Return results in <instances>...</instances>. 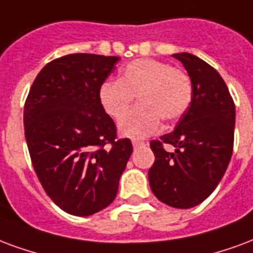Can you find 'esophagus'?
Masks as SVG:
<instances>
[{"instance_id": "obj_1", "label": "esophagus", "mask_w": 253, "mask_h": 253, "mask_svg": "<svg viewBox=\"0 0 253 253\" xmlns=\"http://www.w3.org/2000/svg\"><path fill=\"white\" fill-rule=\"evenodd\" d=\"M132 144H133L134 148H139V147H141V145H144L145 143H144V141H143V140L133 139V140H132Z\"/></svg>"}]
</instances>
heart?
I'll list each match as a JSON object with an SVG mask.
<instances>
[{"mask_svg": "<svg viewBox=\"0 0 253 253\" xmlns=\"http://www.w3.org/2000/svg\"><path fill=\"white\" fill-rule=\"evenodd\" d=\"M137 94L140 104L120 121V132L129 137H144L160 128L162 119H180L191 102L193 87L187 74L152 58L125 64L119 81L108 79L99 86L98 97L109 116H124Z\"/></svg>", "mask_w": 253, "mask_h": 253, "instance_id": "obj_1", "label": "heart"}]
</instances>
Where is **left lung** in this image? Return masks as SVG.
<instances>
[{"mask_svg":"<svg viewBox=\"0 0 253 253\" xmlns=\"http://www.w3.org/2000/svg\"><path fill=\"white\" fill-rule=\"evenodd\" d=\"M172 56L187 70L193 95L176 128L149 143L155 162L148 179L163 204L190 209L214 191L228 169L236 109L224 79L210 64L189 52ZM163 144L174 145L175 152L167 153Z\"/></svg>","mask_w":253,"mask_h":253,"instance_id":"8db88e82","label":"left lung"}]
</instances>
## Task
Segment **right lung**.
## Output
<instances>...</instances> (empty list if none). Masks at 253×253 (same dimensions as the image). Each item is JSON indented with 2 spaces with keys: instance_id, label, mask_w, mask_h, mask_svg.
<instances>
[{
  "instance_id": "right-lung-1",
  "label": "right lung",
  "mask_w": 253,
  "mask_h": 253,
  "mask_svg": "<svg viewBox=\"0 0 253 253\" xmlns=\"http://www.w3.org/2000/svg\"><path fill=\"white\" fill-rule=\"evenodd\" d=\"M117 56L70 53L45 64L24 105V130L35 172L66 213L91 215L112 204L133 151L117 139L99 102V86Z\"/></svg>"
}]
</instances>
